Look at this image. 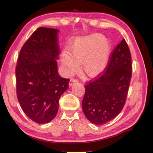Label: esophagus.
Listing matches in <instances>:
<instances>
[{
    "label": "esophagus",
    "instance_id": "esophagus-1",
    "mask_svg": "<svg viewBox=\"0 0 153 153\" xmlns=\"http://www.w3.org/2000/svg\"><path fill=\"white\" fill-rule=\"evenodd\" d=\"M77 81L76 79H70V82H69V84H68V85H69V86H70V87H71V86H72V85H73V84L76 83H77Z\"/></svg>",
    "mask_w": 153,
    "mask_h": 153
}]
</instances>
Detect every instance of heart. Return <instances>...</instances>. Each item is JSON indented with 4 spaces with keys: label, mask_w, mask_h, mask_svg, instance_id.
Masks as SVG:
<instances>
[{
    "label": "heart",
    "mask_w": 153,
    "mask_h": 153,
    "mask_svg": "<svg viewBox=\"0 0 153 153\" xmlns=\"http://www.w3.org/2000/svg\"><path fill=\"white\" fill-rule=\"evenodd\" d=\"M111 51V42L102 34L76 37L68 45V53L60 54V63L68 76L76 72L80 64L86 76L96 78L108 67Z\"/></svg>",
    "instance_id": "b5f03b06"
}]
</instances>
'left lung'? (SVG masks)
<instances>
[{"instance_id": "8db88e82", "label": "left lung", "mask_w": 153, "mask_h": 153, "mask_svg": "<svg viewBox=\"0 0 153 153\" xmlns=\"http://www.w3.org/2000/svg\"><path fill=\"white\" fill-rule=\"evenodd\" d=\"M131 71L130 51L123 39L112 53L106 71L85 87L82 109L89 122L102 125L119 114L125 105Z\"/></svg>"}]
</instances>
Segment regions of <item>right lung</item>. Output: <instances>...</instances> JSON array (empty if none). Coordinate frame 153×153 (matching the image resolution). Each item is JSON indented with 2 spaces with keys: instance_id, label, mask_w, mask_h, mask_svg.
<instances>
[{
  "instance_id": "obj_1",
  "label": "right lung",
  "mask_w": 153,
  "mask_h": 153,
  "mask_svg": "<svg viewBox=\"0 0 153 153\" xmlns=\"http://www.w3.org/2000/svg\"><path fill=\"white\" fill-rule=\"evenodd\" d=\"M58 33L56 29L39 27L22 48L16 69V91L23 111L41 124L56 116L58 100L69 84L70 79L58 72Z\"/></svg>"
}]
</instances>
